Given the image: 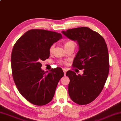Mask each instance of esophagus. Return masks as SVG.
I'll list each match as a JSON object with an SVG mask.
<instances>
[{
	"mask_svg": "<svg viewBox=\"0 0 121 121\" xmlns=\"http://www.w3.org/2000/svg\"><path fill=\"white\" fill-rule=\"evenodd\" d=\"M63 71H64V74L65 75L66 74V72H67V70L66 69H63Z\"/></svg>",
	"mask_w": 121,
	"mask_h": 121,
	"instance_id": "obj_1",
	"label": "esophagus"
}]
</instances>
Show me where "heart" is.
Listing matches in <instances>:
<instances>
[{"label": "heart", "mask_w": 121, "mask_h": 121, "mask_svg": "<svg viewBox=\"0 0 121 121\" xmlns=\"http://www.w3.org/2000/svg\"><path fill=\"white\" fill-rule=\"evenodd\" d=\"M64 46H65V47H67L71 46H73L75 47V43H74V42H73V41L69 40V41H68V42H67L65 43ZM54 47H55L54 45H52L50 47L49 52L50 53H52L54 49ZM60 63L63 64L64 61H61Z\"/></svg>", "instance_id": "obj_1"}]
</instances>
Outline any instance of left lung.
<instances>
[{
	"mask_svg": "<svg viewBox=\"0 0 121 121\" xmlns=\"http://www.w3.org/2000/svg\"><path fill=\"white\" fill-rule=\"evenodd\" d=\"M62 33L79 46L73 66L84 69L82 75L69 70L68 92L71 99L79 105L94 101L101 92L109 70L107 46L105 39L96 32L88 27H79L63 31Z\"/></svg>",
	"mask_w": 121,
	"mask_h": 121,
	"instance_id": "obj_1",
	"label": "left lung"
}]
</instances>
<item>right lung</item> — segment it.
<instances>
[{
  "label": "right lung",
  "mask_w": 121,
  "mask_h": 121,
  "mask_svg": "<svg viewBox=\"0 0 121 121\" xmlns=\"http://www.w3.org/2000/svg\"><path fill=\"white\" fill-rule=\"evenodd\" d=\"M62 38L56 32L32 29L20 37L13 47L11 66L14 81L22 96L34 105H45L50 102L64 75L59 67L45 72L40 63L49 58L50 47Z\"/></svg>",
  "instance_id": "1"
}]
</instances>
